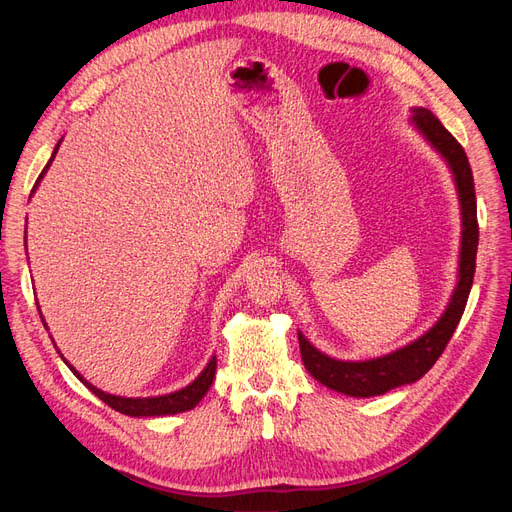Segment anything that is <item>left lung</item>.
<instances>
[{"label": "left lung", "instance_id": "1", "mask_svg": "<svg viewBox=\"0 0 512 512\" xmlns=\"http://www.w3.org/2000/svg\"><path fill=\"white\" fill-rule=\"evenodd\" d=\"M410 123L425 141L436 149L453 173V181L461 205V247H459V271L457 286L451 294L444 314L433 327L408 346L376 356L369 361H339L327 356L307 342L299 333V348L305 369L320 384L350 397H374L384 395L397 386L421 380L427 371L440 359L446 344L457 329L468 303V294L476 269V247H478V222H476V194L472 168L466 151L455 141L440 119L423 106L412 108Z\"/></svg>", "mask_w": 512, "mask_h": 512}]
</instances>
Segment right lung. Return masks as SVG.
<instances>
[{"label": "right lung", "mask_w": 512, "mask_h": 512, "mask_svg": "<svg viewBox=\"0 0 512 512\" xmlns=\"http://www.w3.org/2000/svg\"><path fill=\"white\" fill-rule=\"evenodd\" d=\"M59 145H61V141L55 145L53 156H51L49 164H46L44 170L40 173V177H38V181H36V185H34L32 194L36 192L38 183H40L42 177L46 175V170H49V166L53 164L55 153H57ZM25 245H27V239H25ZM38 312H40V305H38ZM40 318H42V314H40ZM42 324L46 327L44 318H42ZM46 331H49V327H46ZM57 352H59V350H57ZM59 356H61V352H59ZM61 359H64V356H61ZM64 363L72 369V374H74L76 378H79L91 393H94L96 397H100V399L104 401L106 406H111L113 410H117V412H121V414H128V416H166V414H179V412L196 408L198 401L207 395L209 386L213 384L215 367H218V361H215V356H211V361L207 363V367H205L203 371H200V376H198L194 382H190L188 386H185V389H181V391L168 393V395H158V397H119V395H111V393L100 391L98 386L87 382V380L79 374V371H76L66 359H64Z\"/></svg>", "instance_id": "1"}]
</instances>
